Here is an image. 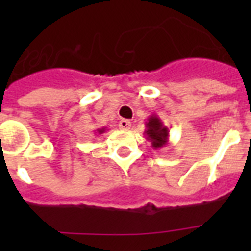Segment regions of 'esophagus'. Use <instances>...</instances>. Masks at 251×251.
<instances>
[{"instance_id":"34e87169","label":"esophagus","mask_w":251,"mask_h":251,"mask_svg":"<svg viewBox=\"0 0 251 251\" xmlns=\"http://www.w3.org/2000/svg\"><path fill=\"white\" fill-rule=\"evenodd\" d=\"M119 128H121L122 130L130 129V122L127 121V119H122V121L119 122Z\"/></svg>"}]
</instances>
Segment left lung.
Wrapping results in <instances>:
<instances>
[{
  "mask_svg": "<svg viewBox=\"0 0 251 251\" xmlns=\"http://www.w3.org/2000/svg\"><path fill=\"white\" fill-rule=\"evenodd\" d=\"M146 138L151 142V146L154 150H159L168 145L170 129L161 121L158 115H151L146 122Z\"/></svg>",
  "mask_w": 251,
  "mask_h": 251,
  "instance_id": "obj_1",
  "label": "left lung"
}]
</instances>
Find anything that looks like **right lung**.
<instances>
[{
  "mask_svg": "<svg viewBox=\"0 0 251 251\" xmlns=\"http://www.w3.org/2000/svg\"><path fill=\"white\" fill-rule=\"evenodd\" d=\"M105 130H106L105 128H99V129H97V132H95V133H98V134H103Z\"/></svg>",
  "mask_w": 251,
  "mask_h": 251,
  "instance_id": "1",
  "label": "right lung"
}]
</instances>
